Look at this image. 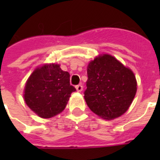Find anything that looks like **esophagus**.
Segmentation results:
<instances>
[{
    "mask_svg": "<svg viewBox=\"0 0 160 160\" xmlns=\"http://www.w3.org/2000/svg\"><path fill=\"white\" fill-rule=\"evenodd\" d=\"M82 89H83L82 85L79 84L78 85V86H76V90H77L78 92H81V91H82Z\"/></svg>",
    "mask_w": 160,
    "mask_h": 160,
    "instance_id": "1",
    "label": "esophagus"
}]
</instances>
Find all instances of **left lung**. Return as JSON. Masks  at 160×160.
Instances as JSON below:
<instances>
[{"mask_svg":"<svg viewBox=\"0 0 160 160\" xmlns=\"http://www.w3.org/2000/svg\"><path fill=\"white\" fill-rule=\"evenodd\" d=\"M85 100L89 108L104 119L121 116L131 106L137 90L135 76L110 54H102L87 66Z\"/></svg>","mask_w":160,"mask_h":160,"instance_id":"left-lung-1","label":"left lung"}]
</instances>
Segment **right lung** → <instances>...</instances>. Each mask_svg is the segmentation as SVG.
<instances>
[{
  "mask_svg": "<svg viewBox=\"0 0 160 160\" xmlns=\"http://www.w3.org/2000/svg\"><path fill=\"white\" fill-rule=\"evenodd\" d=\"M76 89L70 83V73L58 64L37 68L25 87V103L38 116L49 118L66 108L70 94Z\"/></svg>",
  "mask_w": 160,
  "mask_h": 160,
  "instance_id": "right-lung-1",
  "label": "right lung"
}]
</instances>
